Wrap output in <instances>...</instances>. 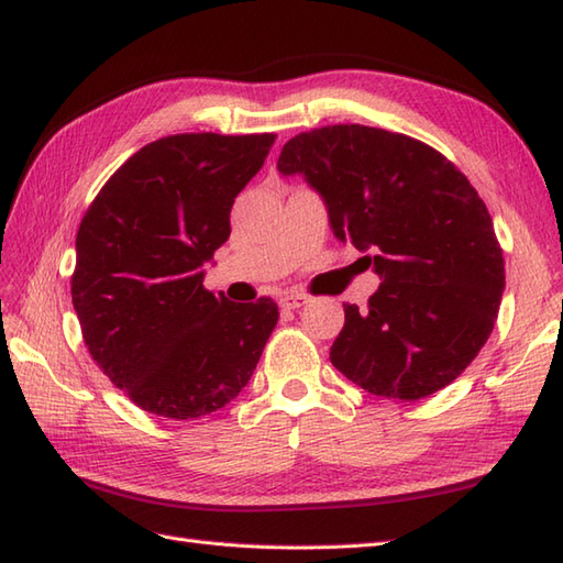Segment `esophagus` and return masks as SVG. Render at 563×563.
<instances>
[{
	"label": "esophagus",
	"mask_w": 563,
	"mask_h": 563,
	"mask_svg": "<svg viewBox=\"0 0 563 563\" xmlns=\"http://www.w3.org/2000/svg\"><path fill=\"white\" fill-rule=\"evenodd\" d=\"M307 302H309V297L307 295H299V292H287V295L280 297V307L283 309H299V307H305Z\"/></svg>",
	"instance_id": "1"
}]
</instances>
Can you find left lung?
<instances>
[{
    "mask_svg": "<svg viewBox=\"0 0 563 563\" xmlns=\"http://www.w3.org/2000/svg\"><path fill=\"white\" fill-rule=\"evenodd\" d=\"M278 169L321 196L335 238L384 280L364 309L343 305L333 367L398 400L459 378L487 343L506 287L492 216L461 169L422 141L362 124L290 139Z\"/></svg>",
    "mask_w": 563,
    "mask_h": 563,
    "instance_id": "1",
    "label": "left lung"
}]
</instances>
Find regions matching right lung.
Here are the masks:
<instances>
[{
    "mask_svg": "<svg viewBox=\"0 0 563 563\" xmlns=\"http://www.w3.org/2000/svg\"><path fill=\"white\" fill-rule=\"evenodd\" d=\"M276 134L165 136L100 189L76 234L71 302L102 374L141 410L194 420L250 382L278 305L203 287L230 208Z\"/></svg>",
    "mask_w": 563,
    "mask_h": 563,
    "instance_id": "1",
    "label": "right lung"
}]
</instances>
